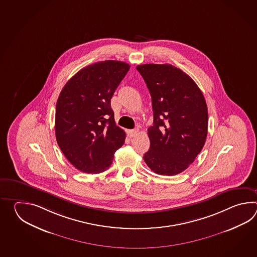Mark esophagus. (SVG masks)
<instances>
[{
    "instance_id": "esophagus-1",
    "label": "esophagus",
    "mask_w": 257,
    "mask_h": 257,
    "mask_svg": "<svg viewBox=\"0 0 257 257\" xmlns=\"http://www.w3.org/2000/svg\"><path fill=\"white\" fill-rule=\"evenodd\" d=\"M139 128H135V130H131V131H127V136L133 138L136 137L139 134Z\"/></svg>"
}]
</instances>
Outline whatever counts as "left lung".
I'll return each mask as SVG.
<instances>
[{
  "instance_id": "1",
  "label": "left lung",
  "mask_w": 257,
  "mask_h": 257,
  "mask_svg": "<svg viewBox=\"0 0 257 257\" xmlns=\"http://www.w3.org/2000/svg\"><path fill=\"white\" fill-rule=\"evenodd\" d=\"M152 96L153 125L143 159L154 173L180 174L201 152L208 135V114L202 92L171 64L137 66Z\"/></svg>"
}]
</instances>
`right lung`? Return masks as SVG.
<instances>
[{"label": "right lung", "mask_w": 257, "mask_h": 257, "mask_svg": "<svg viewBox=\"0 0 257 257\" xmlns=\"http://www.w3.org/2000/svg\"><path fill=\"white\" fill-rule=\"evenodd\" d=\"M128 70L123 61H99L78 71L60 92L56 140L67 160L83 173L108 169L125 142V131L115 125L111 98Z\"/></svg>", "instance_id": "1"}]
</instances>
